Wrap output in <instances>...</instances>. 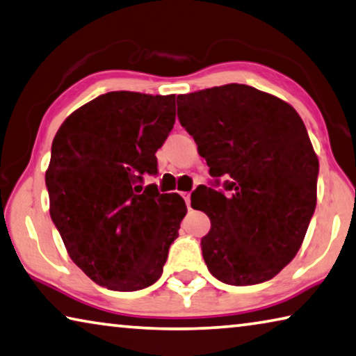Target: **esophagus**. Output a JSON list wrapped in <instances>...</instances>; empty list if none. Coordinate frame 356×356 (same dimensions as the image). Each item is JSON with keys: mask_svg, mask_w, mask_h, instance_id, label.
Wrapping results in <instances>:
<instances>
[{"mask_svg": "<svg viewBox=\"0 0 356 356\" xmlns=\"http://www.w3.org/2000/svg\"><path fill=\"white\" fill-rule=\"evenodd\" d=\"M182 198L185 200V204H187V207L190 209V193H188V191H185V193H182Z\"/></svg>", "mask_w": 356, "mask_h": 356, "instance_id": "1", "label": "esophagus"}]
</instances>
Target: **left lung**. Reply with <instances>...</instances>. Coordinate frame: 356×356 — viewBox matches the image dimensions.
I'll return each instance as SVG.
<instances>
[{
	"label": "left lung",
	"mask_w": 356,
	"mask_h": 356,
	"mask_svg": "<svg viewBox=\"0 0 356 356\" xmlns=\"http://www.w3.org/2000/svg\"><path fill=\"white\" fill-rule=\"evenodd\" d=\"M177 117L213 179L191 201L211 218L207 269L236 286L273 279L300 250L317 204L318 158L301 117L244 83L179 95Z\"/></svg>",
	"instance_id": "left-lung-1"
}]
</instances>
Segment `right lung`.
I'll use <instances>...</instances> for the list:
<instances>
[{
    "mask_svg": "<svg viewBox=\"0 0 356 356\" xmlns=\"http://www.w3.org/2000/svg\"><path fill=\"white\" fill-rule=\"evenodd\" d=\"M174 122V95L111 92L72 112L54 138L50 217L72 261L109 290L155 284L179 236L185 201L143 188Z\"/></svg>",
    "mask_w": 356,
    "mask_h": 356,
    "instance_id": "add662e5",
    "label": "right lung"
}]
</instances>
